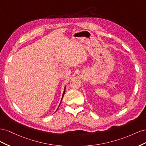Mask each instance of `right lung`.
<instances>
[{"label":"right lung","instance_id":"add662e5","mask_svg":"<svg viewBox=\"0 0 146 146\" xmlns=\"http://www.w3.org/2000/svg\"><path fill=\"white\" fill-rule=\"evenodd\" d=\"M65 88H64V92H63V96H62V99H61V100H62V99H63V96H64V92H65ZM61 104V103H60Z\"/></svg>","mask_w":146,"mask_h":146}]
</instances>
